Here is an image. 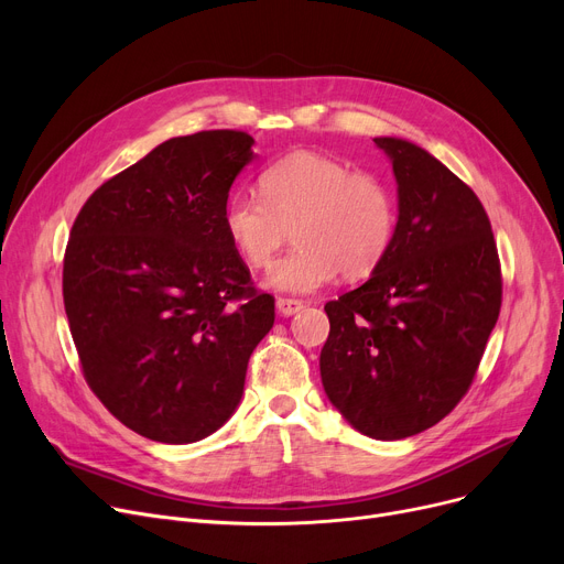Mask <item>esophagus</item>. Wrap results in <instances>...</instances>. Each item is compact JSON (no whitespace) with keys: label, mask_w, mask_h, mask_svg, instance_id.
<instances>
[{"label":"esophagus","mask_w":564,"mask_h":564,"mask_svg":"<svg viewBox=\"0 0 564 564\" xmlns=\"http://www.w3.org/2000/svg\"><path fill=\"white\" fill-rule=\"evenodd\" d=\"M276 311H279V315L290 317V315H294V313L304 311V302H300V300H288V297H279V300H276Z\"/></svg>","instance_id":"esophagus-1"}]
</instances>
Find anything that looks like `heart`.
I'll list each match as a JSON object with an SVG mask.
<instances>
[{"instance_id": "b5f03b06", "label": "heart", "mask_w": 564, "mask_h": 564, "mask_svg": "<svg viewBox=\"0 0 564 564\" xmlns=\"http://www.w3.org/2000/svg\"><path fill=\"white\" fill-rule=\"evenodd\" d=\"M258 194L228 196L224 228L253 270L272 264L292 230L297 247L267 276L279 292L308 294L338 274L366 279L395 242L398 200L379 173L354 171L317 153H292L260 173Z\"/></svg>"}]
</instances>
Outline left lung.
<instances>
[{
  "label": "left lung",
  "mask_w": 564,
  "mask_h": 564,
  "mask_svg": "<svg viewBox=\"0 0 564 564\" xmlns=\"http://www.w3.org/2000/svg\"><path fill=\"white\" fill-rule=\"evenodd\" d=\"M375 143L398 181L395 242L361 288L324 306L332 329L319 375L354 430L395 441L446 419L470 389L502 279L476 192L416 143Z\"/></svg>",
  "instance_id": "left-lung-1"
}]
</instances>
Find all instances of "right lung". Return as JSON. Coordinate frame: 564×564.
Instances as JSON below:
<instances>
[{
  "label": "right lung",
  "mask_w": 564,
  "mask_h": 564,
  "mask_svg": "<svg viewBox=\"0 0 564 564\" xmlns=\"http://www.w3.org/2000/svg\"><path fill=\"white\" fill-rule=\"evenodd\" d=\"M253 137H175L109 177L73 224L64 306L82 372L132 432L194 443L237 409L274 297L253 288L224 205Z\"/></svg>",
  "instance_id": "add662e5"
}]
</instances>
